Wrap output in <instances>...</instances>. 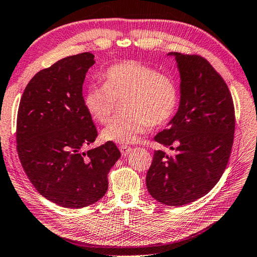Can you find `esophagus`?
<instances>
[{
    "label": "esophagus",
    "mask_w": 257,
    "mask_h": 257,
    "mask_svg": "<svg viewBox=\"0 0 257 257\" xmlns=\"http://www.w3.org/2000/svg\"><path fill=\"white\" fill-rule=\"evenodd\" d=\"M120 152L123 157H126L127 154H129L131 152V148L128 146H121L120 147Z\"/></svg>",
    "instance_id": "1"
}]
</instances>
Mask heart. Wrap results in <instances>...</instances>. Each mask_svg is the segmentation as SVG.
<instances>
[{"mask_svg":"<svg viewBox=\"0 0 257 257\" xmlns=\"http://www.w3.org/2000/svg\"><path fill=\"white\" fill-rule=\"evenodd\" d=\"M104 85L92 84L84 95V106L95 121L107 123L114 115L117 100H123L127 112L106 127L104 140L131 143L150 127L172 118L178 104L175 81L151 65L137 60L112 64L103 74Z\"/></svg>","mask_w":257,"mask_h":257,"instance_id":"heart-1","label":"heart"}]
</instances>
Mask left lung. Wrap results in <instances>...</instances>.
<instances>
[{
	"instance_id": "left-lung-1",
	"label": "left lung",
	"mask_w": 257,
	"mask_h": 257,
	"mask_svg": "<svg viewBox=\"0 0 257 257\" xmlns=\"http://www.w3.org/2000/svg\"><path fill=\"white\" fill-rule=\"evenodd\" d=\"M175 56L181 74V101L170 128L154 140L175 153L154 151L147 187L154 199L184 206L214 187L228 164L234 139L232 95L222 76L198 55Z\"/></svg>"
}]
</instances>
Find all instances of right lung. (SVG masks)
I'll return each mask as SVG.
<instances>
[{"mask_svg": "<svg viewBox=\"0 0 257 257\" xmlns=\"http://www.w3.org/2000/svg\"><path fill=\"white\" fill-rule=\"evenodd\" d=\"M95 63L91 52L63 58L29 81L20 101L16 149L40 195L65 208L94 204L108 189L110 169L120 158L112 141L84 151L97 137L82 87Z\"/></svg>", "mask_w": 257, "mask_h": 257, "instance_id": "obj_1", "label": "right lung"}]
</instances>
